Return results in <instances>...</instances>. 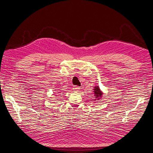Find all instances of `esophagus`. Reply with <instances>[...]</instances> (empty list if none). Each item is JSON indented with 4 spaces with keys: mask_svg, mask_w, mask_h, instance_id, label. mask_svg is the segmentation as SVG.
Here are the masks:
<instances>
[{
    "mask_svg": "<svg viewBox=\"0 0 153 153\" xmlns=\"http://www.w3.org/2000/svg\"><path fill=\"white\" fill-rule=\"evenodd\" d=\"M72 89H73L74 91H78L80 89V87H79V86H74Z\"/></svg>",
    "mask_w": 153,
    "mask_h": 153,
    "instance_id": "obj_1",
    "label": "esophagus"
}]
</instances>
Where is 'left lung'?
<instances>
[{
    "mask_svg": "<svg viewBox=\"0 0 153 153\" xmlns=\"http://www.w3.org/2000/svg\"><path fill=\"white\" fill-rule=\"evenodd\" d=\"M94 93L96 96V98H97L98 97H101V95H102V93L100 91V89L98 86H96L94 87Z\"/></svg>",
    "mask_w": 153,
    "mask_h": 153,
    "instance_id": "obj_1",
    "label": "left lung"
}]
</instances>
